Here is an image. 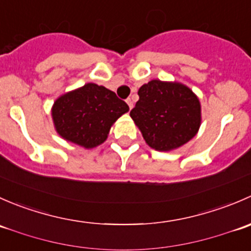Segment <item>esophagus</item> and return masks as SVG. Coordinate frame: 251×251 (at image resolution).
<instances>
[{
    "mask_svg": "<svg viewBox=\"0 0 251 251\" xmlns=\"http://www.w3.org/2000/svg\"><path fill=\"white\" fill-rule=\"evenodd\" d=\"M126 103L128 104V108H130V109H132V107H133L132 100H131V98H127V100H126Z\"/></svg>",
    "mask_w": 251,
    "mask_h": 251,
    "instance_id": "34e87169",
    "label": "esophagus"
}]
</instances>
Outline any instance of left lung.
I'll return each instance as SVG.
<instances>
[{
	"label": "left lung",
	"instance_id": "obj_1",
	"mask_svg": "<svg viewBox=\"0 0 251 251\" xmlns=\"http://www.w3.org/2000/svg\"><path fill=\"white\" fill-rule=\"evenodd\" d=\"M138 96L130 115L151 148H178L198 132L201 103L187 86L151 80L138 90Z\"/></svg>",
	"mask_w": 251,
	"mask_h": 251
}]
</instances>
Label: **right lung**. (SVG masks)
Listing matches in <instances>:
<instances>
[{
    "label": "right lung",
    "mask_w": 251,
    "mask_h": 251,
    "mask_svg": "<svg viewBox=\"0 0 251 251\" xmlns=\"http://www.w3.org/2000/svg\"><path fill=\"white\" fill-rule=\"evenodd\" d=\"M128 111V105L113 91L96 83L65 93L52 109L55 130L64 140L85 148L103 143L116 119Z\"/></svg>",
    "instance_id": "obj_1"
}]
</instances>
